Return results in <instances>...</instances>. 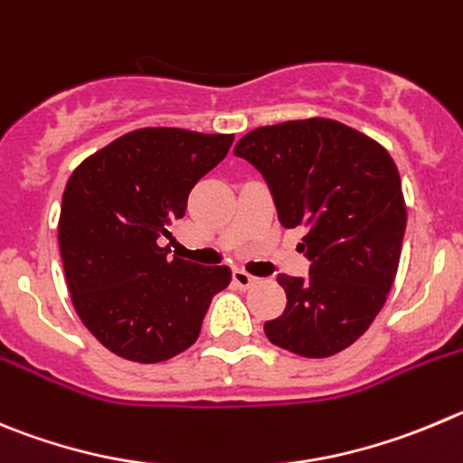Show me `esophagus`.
Instances as JSON below:
<instances>
[{
  "label": "esophagus",
  "instance_id": "34e87169",
  "mask_svg": "<svg viewBox=\"0 0 463 463\" xmlns=\"http://www.w3.org/2000/svg\"><path fill=\"white\" fill-rule=\"evenodd\" d=\"M256 276L246 274L244 269H235L232 271V283L237 285V288H241V290H249V288H253L256 285Z\"/></svg>",
  "mask_w": 463,
  "mask_h": 463
}]
</instances>
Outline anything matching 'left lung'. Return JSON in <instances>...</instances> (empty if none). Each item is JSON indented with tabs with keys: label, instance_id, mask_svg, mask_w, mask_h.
Here are the masks:
<instances>
[{
	"label": "left lung",
	"instance_id": "1",
	"mask_svg": "<svg viewBox=\"0 0 463 463\" xmlns=\"http://www.w3.org/2000/svg\"><path fill=\"white\" fill-rule=\"evenodd\" d=\"M262 173L279 222L304 228L310 274H279L288 304L265 322L269 343L326 358L356 343L395 280L407 205L383 146L331 118L265 125L235 146Z\"/></svg>",
	"mask_w": 463,
	"mask_h": 463
}]
</instances>
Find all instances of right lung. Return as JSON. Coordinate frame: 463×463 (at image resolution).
Returning <instances> with one entry per match:
<instances>
[{
  "instance_id": "1",
  "label": "right lung",
  "mask_w": 463,
  "mask_h": 463,
  "mask_svg": "<svg viewBox=\"0 0 463 463\" xmlns=\"http://www.w3.org/2000/svg\"><path fill=\"white\" fill-rule=\"evenodd\" d=\"M232 134L144 128L86 157L68 178L59 249L72 306L109 352L137 363L196 343L231 267L168 258L164 240L194 184L226 157Z\"/></svg>"
}]
</instances>
